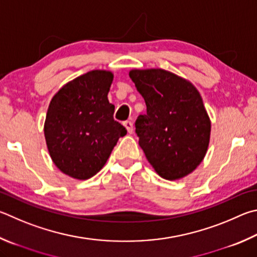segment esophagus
Wrapping results in <instances>:
<instances>
[{
	"instance_id": "1",
	"label": "esophagus",
	"mask_w": 257,
	"mask_h": 257,
	"mask_svg": "<svg viewBox=\"0 0 257 257\" xmlns=\"http://www.w3.org/2000/svg\"><path fill=\"white\" fill-rule=\"evenodd\" d=\"M123 125H124L125 128H127L129 134H133V132H134V123L132 122V121H124Z\"/></svg>"
}]
</instances>
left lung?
Masks as SVG:
<instances>
[{"instance_id":"1","label":"left lung","mask_w":257,"mask_h":257,"mask_svg":"<svg viewBox=\"0 0 257 257\" xmlns=\"http://www.w3.org/2000/svg\"><path fill=\"white\" fill-rule=\"evenodd\" d=\"M129 76L146 102L136 120L139 146L156 173L180 180L206 156L211 121L192 83L162 68L132 69Z\"/></svg>"}]
</instances>
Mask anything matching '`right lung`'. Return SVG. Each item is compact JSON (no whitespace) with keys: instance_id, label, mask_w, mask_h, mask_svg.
Segmentation results:
<instances>
[{"instance_id":"1","label":"right lung","mask_w":257,"mask_h":257,"mask_svg":"<svg viewBox=\"0 0 257 257\" xmlns=\"http://www.w3.org/2000/svg\"><path fill=\"white\" fill-rule=\"evenodd\" d=\"M112 81V72L94 69L65 84L50 101L46 144L54 164L73 179L94 176L127 134L108 100Z\"/></svg>"}]
</instances>
